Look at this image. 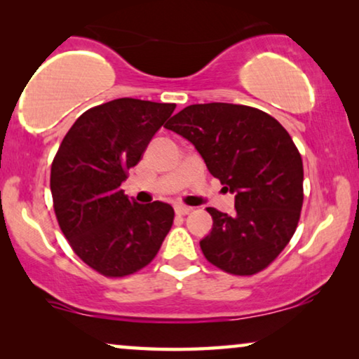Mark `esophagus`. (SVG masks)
<instances>
[{"label":"esophagus","mask_w":359,"mask_h":359,"mask_svg":"<svg viewBox=\"0 0 359 359\" xmlns=\"http://www.w3.org/2000/svg\"><path fill=\"white\" fill-rule=\"evenodd\" d=\"M191 210H193V208H188V205H181V204L175 205V212L178 215H188Z\"/></svg>","instance_id":"obj_1"}]
</instances>
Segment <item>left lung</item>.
Masks as SVG:
<instances>
[{"mask_svg": "<svg viewBox=\"0 0 359 359\" xmlns=\"http://www.w3.org/2000/svg\"><path fill=\"white\" fill-rule=\"evenodd\" d=\"M203 156L235 194V214L208 208L212 230L201 240L205 259L235 276L268 268L296 232L304 203V166L287 130L243 104H191L165 124Z\"/></svg>", "mask_w": 359, "mask_h": 359, "instance_id": "1", "label": "left lung"}]
</instances>
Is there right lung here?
Returning a JSON list of instances; mask_svg holds the SVG:
<instances>
[{
    "label": "right lung",
    "instance_id": "1",
    "mask_svg": "<svg viewBox=\"0 0 359 359\" xmlns=\"http://www.w3.org/2000/svg\"><path fill=\"white\" fill-rule=\"evenodd\" d=\"M173 102L121 97L78 117L50 168L58 225L83 263L106 278H124L151 263L173 225L175 210L137 204L121 189Z\"/></svg>",
    "mask_w": 359,
    "mask_h": 359
}]
</instances>
